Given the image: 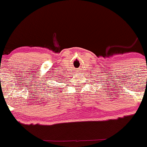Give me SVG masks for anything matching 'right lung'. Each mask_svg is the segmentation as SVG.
Masks as SVG:
<instances>
[{"label":"right lung","instance_id":"obj_1","mask_svg":"<svg viewBox=\"0 0 147 147\" xmlns=\"http://www.w3.org/2000/svg\"><path fill=\"white\" fill-rule=\"evenodd\" d=\"M50 90H51V89H50Z\"/></svg>","mask_w":147,"mask_h":147}]
</instances>
